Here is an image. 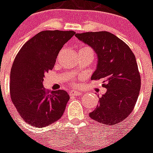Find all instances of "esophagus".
<instances>
[{"mask_svg": "<svg viewBox=\"0 0 153 153\" xmlns=\"http://www.w3.org/2000/svg\"><path fill=\"white\" fill-rule=\"evenodd\" d=\"M81 94H82V93L79 90H73L70 93V96H79L81 95Z\"/></svg>", "mask_w": 153, "mask_h": 153, "instance_id": "1", "label": "esophagus"}]
</instances>
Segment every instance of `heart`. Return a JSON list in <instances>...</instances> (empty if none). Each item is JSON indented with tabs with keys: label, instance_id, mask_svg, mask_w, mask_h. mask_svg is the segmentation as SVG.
I'll return each instance as SVG.
<instances>
[{
	"label": "heart",
	"instance_id": "b5f03b06",
	"mask_svg": "<svg viewBox=\"0 0 153 153\" xmlns=\"http://www.w3.org/2000/svg\"><path fill=\"white\" fill-rule=\"evenodd\" d=\"M80 50H91L90 48H89V47H83V48H81ZM75 80V79H74Z\"/></svg>",
	"mask_w": 153,
	"mask_h": 153
}]
</instances>
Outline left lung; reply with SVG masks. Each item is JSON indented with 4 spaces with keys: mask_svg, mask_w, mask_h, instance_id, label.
I'll list each match as a JSON object with an SVG mask.
<instances>
[{
    "mask_svg": "<svg viewBox=\"0 0 153 153\" xmlns=\"http://www.w3.org/2000/svg\"><path fill=\"white\" fill-rule=\"evenodd\" d=\"M75 36L97 54V68L91 79H102V86L107 90L90 117L106 126L121 123L133 110L141 87L136 56L125 42L107 31Z\"/></svg>",
    "mask_w": 153,
    "mask_h": 153,
    "instance_id": "left-lung-1",
    "label": "left lung"
}]
</instances>
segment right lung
<instances>
[{"label": "right lung", "instance_id": "1", "mask_svg": "<svg viewBox=\"0 0 153 153\" xmlns=\"http://www.w3.org/2000/svg\"><path fill=\"white\" fill-rule=\"evenodd\" d=\"M75 34L73 30H44L30 39L17 53L10 70V91L13 105L23 120L43 128L63 116L70 96L65 90L50 92L43 86L57 55Z\"/></svg>", "mask_w": 153, "mask_h": 153}]
</instances>
